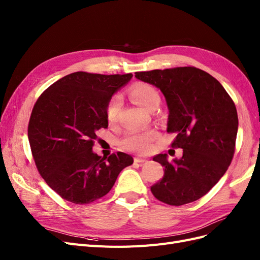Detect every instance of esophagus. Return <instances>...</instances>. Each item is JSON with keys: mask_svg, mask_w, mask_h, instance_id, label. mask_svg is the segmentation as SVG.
<instances>
[{"mask_svg": "<svg viewBox=\"0 0 260 260\" xmlns=\"http://www.w3.org/2000/svg\"><path fill=\"white\" fill-rule=\"evenodd\" d=\"M135 161L136 162H145V161H147V159L146 158H142V157H136Z\"/></svg>", "mask_w": 260, "mask_h": 260, "instance_id": "esophagus-1", "label": "esophagus"}]
</instances>
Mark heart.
Listing matches in <instances>:
<instances>
[{"label": "heart", "instance_id": "b5f03b06", "mask_svg": "<svg viewBox=\"0 0 260 260\" xmlns=\"http://www.w3.org/2000/svg\"><path fill=\"white\" fill-rule=\"evenodd\" d=\"M130 96L138 105L146 111H151L155 106H158L160 102V96L158 92L153 86L146 83H137L130 90ZM121 107V98L114 96L107 105L106 117L109 122H114L117 118L118 113ZM156 137L155 131L146 132H130L122 139V146L129 151L138 153H146L151 148V142Z\"/></svg>", "mask_w": 260, "mask_h": 260}]
</instances>
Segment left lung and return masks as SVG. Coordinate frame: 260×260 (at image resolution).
<instances>
[{
  "instance_id": "obj_1",
  "label": "left lung",
  "mask_w": 260,
  "mask_h": 260,
  "mask_svg": "<svg viewBox=\"0 0 260 260\" xmlns=\"http://www.w3.org/2000/svg\"><path fill=\"white\" fill-rule=\"evenodd\" d=\"M136 78L161 91L169 111L167 131L177 133L171 145L183 149L172 161L167 154L154 157L165 174L151 187L153 195L172 206L198 201L231 164L239 128L233 101L217 79L195 67L141 72Z\"/></svg>"
}]
</instances>
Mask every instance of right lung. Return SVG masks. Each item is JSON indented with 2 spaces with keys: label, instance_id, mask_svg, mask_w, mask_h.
Segmentation results:
<instances>
[{
  "label": "right lung",
  "instance_id": "add662e5",
  "mask_svg": "<svg viewBox=\"0 0 260 260\" xmlns=\"http://www.w3.org/2000/svg\"><path fill=\"white\" fill-rule=\"evenodd\" d=\"M131 78L77 72L36 102L28 125L31 152L41 177L61 199L83 205L103 198L133 164L122 152L102 158L92 151L96 132L108 125L109 101Z\"/></svg>",
  "mask_w": 260,
  "mask_h": 260
}]
</instances>
